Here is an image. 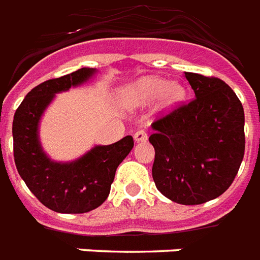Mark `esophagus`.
Here are the masks:
<instances>
[{"instance_id":"34e87169","label":"esophagus","mask_w":260,"mask_h":260,"mask_svg":"<svg viewBox=\"0 0 260 260\" xmlns=\"http://www.w3.org/2000/svg\"><path fill=\"white\" fill-rule=\"evenodd\" d=\"M134 140H136V142H145L147 140L146 130H138V132L134 133Z\"/></svg>"}]
</instances>
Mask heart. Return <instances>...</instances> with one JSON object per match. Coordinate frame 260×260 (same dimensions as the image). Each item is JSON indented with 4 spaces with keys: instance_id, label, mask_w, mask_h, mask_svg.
Masks as SVG:
<instances>
[{
    "instance_id": "b5f03b06",
    "label": "heart",
    "mask_w": 260,
    "mask_h": 260,
    "mask_svg": "<svg viewBox=\"0 0 260 260\" xmlns=\"http://www.w3.org/2000/svg\"><path fill=\"white\" fill-rule=\"evenodd\" d=\"M124 98L130 105H149L159 98V105L164 110H170L181 103L185 98V90L180 83L168 82L165 79L142 78L132 86L124 88Z\"/></svg>"
}]
</instances>
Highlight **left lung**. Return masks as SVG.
<instances>
[{"label":"left lung","mask_w":260,"mask_h":260,"mask_svg":"<svg viewBox=\"0 0 260 260\" xmlns=\"http://www.w3.org/2000/svg\"><path fill=\"white\" fill-rule=\"evenodd\" d=\"M194 99L151 123L153 180L169 200L197 205L223 194L244 155V110L219 78L185 72Z\"/></svg>","instance_id":"1"}]
</instances>
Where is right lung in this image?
Wrapping results in <instances>:
<instances>
[{"instance_id":"1","label":"right lung","mask_w":260,"mask_h":260,"mask_svg":"<svg viewBox=\"0 0 260 260\" xmlns=\"http://www.w3.org/2000/svg\"><path fill=\"white\" fill-rule=\"evenodd\" d=\"M95 72V68H80L41 83L29 91L14 114L12 133L18 174L37 200L55 212L84 213L103 204L115 170L134 146L133 137L126 136L111 145L94 146L71 162L52 161L43 150L39 123L55 94L80 86Z\"/></svg>"}]
</instances>
